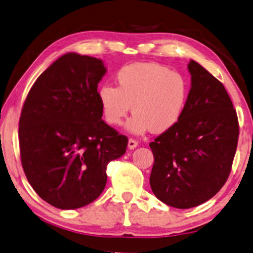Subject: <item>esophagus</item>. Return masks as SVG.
Instances as JSON below:
<instances>
[{
    "label": "esophagus",
    "mask_w": 253,
    "mask_h": 253,
    "mask_svg": "<svg viewBox=\"0 0 253 253\" xmlns=\"http://www.w3.org/2000/svg\"><path fill=\"white\" fill-rule=\"evenodd\" d=\"M136 147H137V141L134 140V138H129V140H128V148L134 149Z\"/></svg>",
    "instance_id": "esophagus-1"
}]
</instances>
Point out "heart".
I'll return each mask as SVG.
<instances>
[{"label": "heart", "mask_w": 253, "mask_h": 253, "mask_svg": "<svg viewBox=\"0 0 253 253\" xmlns=\"http://www.w3.org/2000/svg\"><path fill=\"white\" fill-rule=\"evenodd\" d=\"M118 87L103 84L97 90L103 116L110 126H120L130 110L127 124L133 134L150 129L161 134L181 119L189 95L187 78L158 63L125 65L116 74Z\"/></svg>", "instance_id": "heart-1"}]
</instances>
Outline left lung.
<instances>
[{"mask_svg":"<svg viewBox=\"0 0 253 253\" xmlns=\"http://www.w3.org/2000/svg\"><path fill=\"white\" fill-rule=\"evenodd\" d=\"M191 88L181 119L150 142L155 157L150 186L155 196L176 209L212 198L232 170L240 126L223 84L195 60Z\"/></svg>","mask_w":253,"mask_h":253,"instance_id":"left-lung-1","label":"left lung"}]
</instances>
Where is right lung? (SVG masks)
<instances>
[{
	"label": "right lung",
	"mask_w": 253,
	"mask_h": 253,
	"mask_svg": "<svg viewBox=\"0 0 253 253\" xmlns=\"http://www.w3.org/2000/svg\"><path fill=\"white\" fill-rule=\"evenodd\" d=\"M105 72L101 59L69 52L38 78L21 109L25 175L57 209L94 202L105 188L108 164L126 152L128 138L102 119L97 84Z\"/></svg>",
	"instance_id": "add662e5"
}]
</instances>
